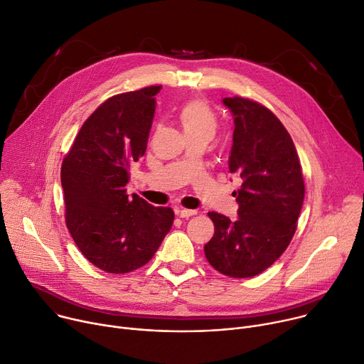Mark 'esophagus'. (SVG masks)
I'll return each mask as SVG.
<instances>
[{
  "label": "esophagus",
  "instance_id": "obj_1",
  "mask_svg": "<svg viewBox=\"0 0 364 364\" xmlns=\"http://www.w3.org/2000/svg\"><path fill=\"white\" fill-rule=\"evenodd\" d=\"M176 212H177V215H178L180 218H183V219H187V218L194 216V215L197 213L196 210H190V209H177Z\"/></svg>",
  "mask_w": 364,
  "mask_h": 364
}]
</instances>
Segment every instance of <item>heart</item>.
I'll return each instance as SVG.
<instances>
[{"label": "heart", "mask_w": 364, "mask_h": 364, "mask_svg": "<svg viewBox=\"0 0 364 364\" xmlns=\"http://www.w3.org/2000/svg\"><path fill=\"white\" fill-rule=\"evenodd\" d=\"M178 122L184 130L186 138L188 136H209L216 130V116L209 107V105L199 98L186 102L178 113Z\"/></svg>", "instance_id": "b5f03b06"}]
</instances>
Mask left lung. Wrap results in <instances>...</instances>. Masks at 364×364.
Here are the masks:
<instances>
[{
	"label": "left lung",
	"mask_w": 364,
	"mask_h": 364,
	"mask_svg": "<svg viewBox=\"0 0 364 364\" xmlns=\"http://www.w3.org/2000/svg\"><path fill=\"white\" fill-rule=\"evenodd\" d=\"M222 102L235 123L229 171L242 178V186L234 191L237 220L208 213L215 234L205 255L219 273L245 279L267 270L290 244L305 183L294 144L273 112L242 97Z\"/></svg>",
	"instance_id": "left-lung-1"
}]
</instances>
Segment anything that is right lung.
Listing matches in <instances>:
<instances>
[{"instance_id":"add662e5","label":"right lung","mask_w":364,"mask_h":364,"mask_svg":"<svg viewBox=\"0 0 364 364\" xmlns=\"http://www.w3.org/2000/svg\"><path fill=\"white\" fill-rule=\"evenodd\" d=\"M161 85L113 95L84 122L62 161L65 220L77 247L95 267L134 272L154 257L174 222L126 193L129 170L146 151Z\"/></svg>"}]
</instances>
